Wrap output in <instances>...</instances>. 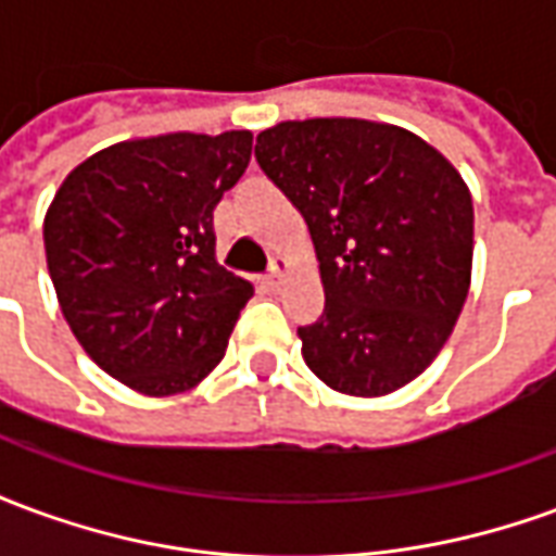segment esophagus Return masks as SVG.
I'll list each match as a JSON object with an SVG mask.
<instances>
[{
	"label": "esophagus",
	"mask_w": 556,
	"mask_h": 556,
	"mask_svg": "<svg viewBox=\"0 0 556 556\" xmlns=\"http://www.w3.org/2000/svg\"><path fill=\"white\" fill-rule=\"evenodd\" d=\"M286 274H289V262L279 258V262H274V270L267 274V286H270V289H279V286L286 282Z\"/></svg>",
	"instance_id": "obj_1"
}]
</instances>
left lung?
<instances>
[{
    "mask_svg": "<svg viewBox=\"0 0 556 556\" xmlns=\"http://www.w3.org/2000/svg\"><path fill=\"white\" fill-rule=\"evenodd\" d=\"M255 160L313 235L325 313L298 327L303 361L349 396L414 381L470 289L473 202L441 151L396 125L306 118L267 127Z\"/></svg>",
    "mask_w": 556,
    "mask_h": 556,
    "instance_id": "obj_1",
    "label": "left lung"
}]
</instances>
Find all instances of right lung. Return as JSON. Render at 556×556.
Segmentation results:
<instances>
[{"label": "right lung", "mask_w": 556, "mask_h": 556, "mask_svg": "<svg viewBox=\"0 0 556 556\" xmlns=\"http://www.w3.org/2000/svg\"><path fill=\"white\" fill-rule=\"evenodd\" d=\"M250 151V130L115 142L83 160L47 211L62 315L91 361L137 393L199 384L253 298L214 258V207Z\"/></svg>", "instance_id": "obj_1"}]
</instances>
